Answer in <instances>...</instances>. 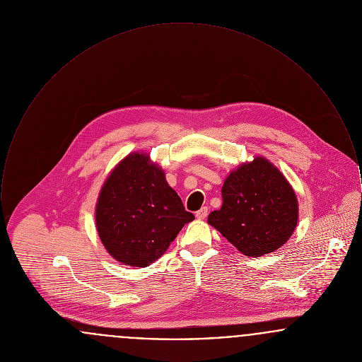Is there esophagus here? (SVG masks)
<instances>
[{
  "instance_id": "esophagus-1",
  "label": "esophagus",
  "mask_w": 362,
  "mask_h": 362,
  "mask_svg": "<svg viewBox=\"0 0 362 362\" xmlns=\"http://www.w3.org/2000/svg\"><path fill=\"white\" fill-rule=\"evenodd\" d=\"M195 216H197V218H198V220H205L207 217V207H202L201 210H198Z\"/></svg>"
}]
</instances>
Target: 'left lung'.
Masks as SVG:
<instances>
[{
    "mask_svg": "<svg viewBox=\"0 0 362 362\" xmlns=\"http://www.w3.org/2000/svg\"><path fill=\"white\" fill-rule=\"evenodd\" d=\"M223 206L207 223L247 257L282 247L298 221V201L286 177L264 157H255L225 179Z\"/></svg>",
    "mask_w": 362,
    "mask_h": 362,
    "instance_id": "obj_1",
    "label": "left lung"
}]
</instances>
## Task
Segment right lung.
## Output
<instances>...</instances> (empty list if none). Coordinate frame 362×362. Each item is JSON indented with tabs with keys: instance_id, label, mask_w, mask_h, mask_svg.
<instances>
[{
	"instance_id": "1",
	"label": "right lung",
	"mask_w": 362,
	"mask_h": 362,
	"mask_svg": "<svg viewBox=\"0 0 362 362\" xmlns=\"http://www.w3.org/2000/svg\"><path fill=\"white\" fill-rule=\"evenodd\" d=\"M96 229L118 262L146 267L160 258L195 217L149 155L126 156L105 179L96 204Z\"/></svg>"
}]
</instances>
